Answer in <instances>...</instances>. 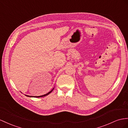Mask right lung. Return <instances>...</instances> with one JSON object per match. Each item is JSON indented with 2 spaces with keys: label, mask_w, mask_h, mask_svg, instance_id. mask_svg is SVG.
Masks as SVG:
<instances>
[{
  "label": "right lung",
  "mask_w": 128,
  "mask_h": 128,
  "mask_svg": "<svg viewBox=\"0 0 128 128\" xmlns=\"http://www.w3.org/2000/svg\"><path fill=\"white\" fill-rule=\"evenodd\" d=\"M53 90H51L50 92H49L47 93L46 94H44V95H42V96H28V95H26V96H29V97H34V98H41V97H44V96H46V95H48V94H50V93L53 91Z\"/></svg>",
  "instance_id": "right-lung-1"
}]
</instances>
